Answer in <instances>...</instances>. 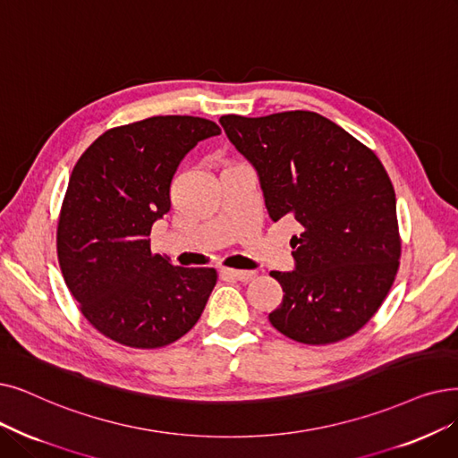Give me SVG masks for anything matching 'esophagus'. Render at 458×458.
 Listing matches in <instances>:
<instances>
[{"label":"esophagus","instance_id":"esophagus-1","mask_svg":"<svg viewBox=\"0 0 458 458\" xmlns=\"http://www.w3.org/2000/svg\"><path fill=\"white\" fill-rule=\"evenodd\" d=\"M221 273L228 278H233V281H249V278H252L256 273L254 271H242V269H221Z\"/></svg>","mask_w":458,"mask_h":458}]
</instances>
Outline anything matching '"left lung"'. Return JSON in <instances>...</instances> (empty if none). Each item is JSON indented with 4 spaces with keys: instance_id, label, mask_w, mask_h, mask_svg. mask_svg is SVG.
Masks as SVG:
<instances>
[{
    "instance_id": "8db88e82",
    "label": "left lung",
    "mask_w": 458,
    "mask_h": 458,
    "mask_svg": "<svg viewBox=\"0 0 458 458\" xmlns=\"http://www.w3.org/2000/svg\"><path fill=\"white\" fill-rule=\"evenodd\" d=\"M228 140L258 172L271 221L293 216V271H271L283 303L271 326L303 344L360 331L389 293L401 258L396 198L372 149L307 110L223 115Z\"/></svg>"
}]
</instances>
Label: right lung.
I'll list each match as a JSON object with an SVG mask.
<instances>
[{
    "label": "right lung",
    "mask_w": 458,
    "mask_h": 458,
    "mask_svg": "<svg viewBox=\"0 0 458 458\" xmlns=\"http://www.w3.org/2000/svg\"><path fill=\"white\" fill-rule=\"evenodd\" d=\"M221 134L204 117L153 115L106 131L71 174L57 223V260L86 320L131 348H163L191 331L216 271L177 267L151 252L183 157Z\"/></svg>",
    "instance_id": "1"
}]
</instances>
